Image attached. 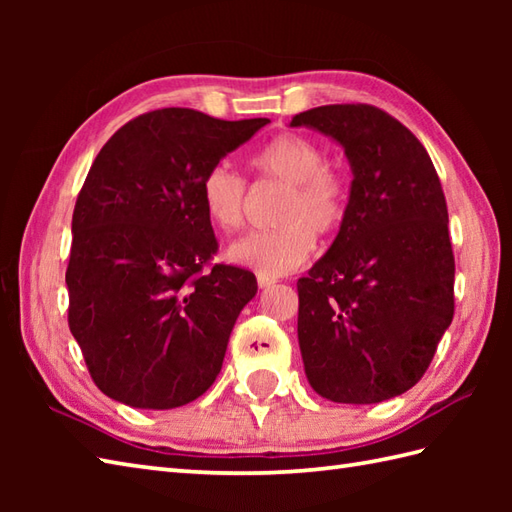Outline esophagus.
<instances>
[{"label":"esophagus","instance_id":"1","mask_svg":"<svg viewBox=\"0 0 512 512\" xmlns=\"http://www.w3.org/2000/svg\"><path fill=\"white\" fill-rule=\"evenodd\" d=\"M257 284L259 288H270L277 284V277H270V275H264V273H257Z\"/></svg>","mask_w":512,"mask_h":512}]
</instances>
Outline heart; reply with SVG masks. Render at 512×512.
Returning <instances> with one entry per match:
<instances>
[{
	"mask_svg": "<svg viewBox=\"0 0 512 512\" xmlns=\"http://www.w3.org/2000/svg\"><path fill=\"white\" fill-rule=\"evenodd\" d=\"M262 176L284 182L270 231H255L226 248L228 262L248 266L270 277L284 275L299 266L314 248V233L330 237L345 217V182L334 169L325 167L323 149L312 138L284 134L270 140L253 158ZM202 204L206 215L222 231H237L244 222L246 182L228 162H217L204 173Z\"/></svg>",
	"mask_w": 512,
	"mask_h": 512,
	"instance_id": "b5f03b06",
	"label": "heart"
}]
</instances>
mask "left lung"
I'll list each match as a JSON object with an SVG mask.
<instances>
[{
	"instance_id": "8db88e82",
	"label": "left lung",
	"mask_w": 512,
	"mask_h": 512,
	"mask_svg": "<svg viewBox=\"0 0 512 512\" xmlns=\"http://www.w3.org/2000/svg\"><path fill=\"white\" fill-rule=\"evenodd\" d=\"M290 127L332 138L350 162L345 217L299 290L308 383L343 405L405 394L453 321L455 262L442 184L427 149L372 105H323Z\"/></svg>"
}]
</instances>
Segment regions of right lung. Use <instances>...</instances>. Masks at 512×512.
Masks as SVG:
<instances>
[{
  "mask_svg": "<svg viewBox=\"0 0 512 512\" xmlns=\"http://www.w3.org/2000/svg\"><path fill=\"white\" fill-rule=\"evenodd\" d=\"M266 123L167 107L123 125L96 156L74 206L65 284L70 332L105 396L173 409L220 374L257 279L224 264L204 273L217 242L200 184Z\"/></svg>",
  "mask_w": 512,
  "mask_h": 512,
  "instance_id": "obj_1",
  "label": "right lung"
}]
</instances>
